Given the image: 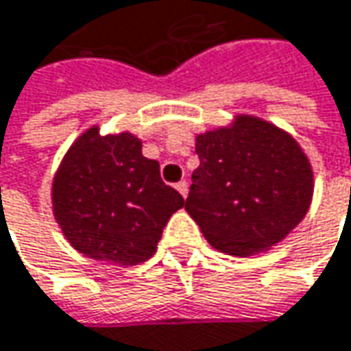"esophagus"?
<instances>
[{
  "instance_id": "34e87169",
  "label": "esophagus",
  "mask_w": 351,
  "mask_h": 351,
  "mask_svg": "<svg viewBox=\"0 0 351 351\" xmlns=\"http://www.w3.org/2000/svg\"><path fill=\"white\" fill-rule=\"evenodd\" d=\"M176 191H178L182 197H186V195H189V182H186V180H180V182H176Z\"/></svg>"
}]
</instances>
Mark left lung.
<instances>
[{"instance_id": "left-lung-1", "label": "left lung", "mask_w": 351, "mask_h": 351, "mask_svg": "<svg viewBox=\"0 0 351 351\" xmlns=\"http://www.w3.org/2000/svg\"><path fill=\"white\" fill-rule=\"evenodd\" d=\"M199 169L184 208L219 251L247 257L295 229L313 195L300 144L255 116L197 136Z\"/></svg>"}]
</instances>
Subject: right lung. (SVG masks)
<instances>
[{
  "mask_svg": "<svg viewBox=\"0 0 351 351\" xmlns=\"http://www.w3.org/2000/svg\"><path fill=\"white\" fill-rule=\"evenodd\" d=\"M62 233L86 257L114 265L150 259L162 229L184 199L160 178L130 132L86 130L64 156L51 184Z\"/></svg>",
  "mask_w": 351,
  "mask_h": 351,
  "instance_id": "right-lung-1",
  "label": "right lung"
}]
</instances>
